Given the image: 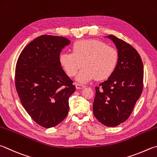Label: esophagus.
<instances>
[{"label": "esophagus", "instance_id": "34e87169", "mask_svg": "<svg viewBox=\"0 0 157 157\" xmlns=\"http://www.w3.org/2000/svg\"><path fill=\"white\" fill-rule=\"evenodd\" d=\"M75 87H76L77 89H82V88H85V86H84V85H82V84H79L76 83L75 84Z\"/></svg>", "mask_w": 157, "mask_h": 157}]
</instances>
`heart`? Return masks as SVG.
I'll list each match as a JSON object with an SVG mask.
<instances>
[{"label":"heart","instance_id":"heart-1","mask_svg":"<svg viewBox=\"0 0 157 157\" xmlns=\"http://www.w3.org/2000/svg\"><path fill=\"white\" fill-rule=\"evenodd\" d=\"M118 51L95 39L81 40L74 42L72 53L62 52L58 60L68 75L73 77L83 64L76 79L81 83L97 79H108L115 71L118 63Z\"/></svg>","mask_w":157,"mask_h":157}]
</instances>
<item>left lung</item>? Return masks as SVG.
Wrapping results in <instances>:
<instances>
[{
    "label": "left lung",
    "mask_w": 157,
    "mask_h": 157,
    "mask_svg": "<svg viewBox=\"0 0 157 157\" xmlns=\"http://www.w3.org/2000/svg\"><path fill=\"white\" fill-rule=\"evenodd\" d=\"M110 38L117 49L119 59L113 73L95 87L93 105L96 119L108 127L126 121L143 90L144 65L137 51L113 35Z\"/></svg>",
    "instance_id": "left-lung-1"
}]
</instances>
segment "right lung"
Listing matches in <instances>:
<instances>
[{
  "label": "right lung",
  "mask_w": 157,
  "mask_h": 157,
  "mask_svg": "<svg viewBox=\"0 0 157 157\" xmlns=\"http://www.w3.org/2000/svg\"><path fill=\"white\" fill-rule=\"evenodd\" d=\"M70 42L64 37L41 36L25 47L17 61V93L27 113L44 128L57 126L69 113V98L75 86L58 58Z\"/></svg>",
  "instance_id": "add662e5"
}]
</instances>
